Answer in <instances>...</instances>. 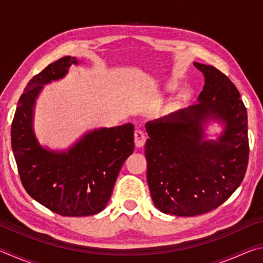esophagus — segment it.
Segmentation results:
<instances>
[{
	"label": "esophagus",
	"instance_id": "34e87169",
	"mask_svg": "<svg viewBox=\"0 0 263 263\" xmlns=\"http://www.w3.org/2000/svg\"><path fill=\"white\" fill-rule=\"evenodd\" d=\"M146 141V136L144 131L141 130H136L135 131V144L137 147H142L145 145Z\"/></svg>",
	"mask_w": 263,
	"mask_h": 263
}]
</instances>
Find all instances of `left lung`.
Returning a JSON list of instances; mask_svg holds the SVG:
<instances>
[{
    "label": "left lung",
    "instance_id": "8db88e82",
    "mask_svg": "<svg viewBox=\"0 0 263 263\" xmlns=\"http://www.w3.org/2000/svg\"><path fill=\"white\" fill-rule=\"evenodd\" d=\"M204 75L198 103L146 123L147 183L154 205L180 217L221 205L243 180L248 163L247 111L231 80L213 66L194 62ZM223 131L206 139V125Z\"/></svg>",
    "mask_w": 263,
    "mask_h": 263
}]
</instances>
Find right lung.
I'll use <instances>...</instances> for the list:
<instances>
[{
  "label": "right lung",
  "mask_w": 263,
  "mask_h": 263,
  "mask_svg": "<svg viewBox=\"0 0 263 263\" xmlns=\"http://www.w3.org/2000/svg\"><path fill=\"white\" fill-rule=\"evenodd\" d=\"M75 57H64L34 75L17 103L11 147L22 184L31 197L60 216L101 212L118 173L135 148L133 124L88 131L68 149L43 147L33 130L34 105L43 87L66 77Z\"/></svg>",
  "instance_id": "obj_1"
}]
</instances>
